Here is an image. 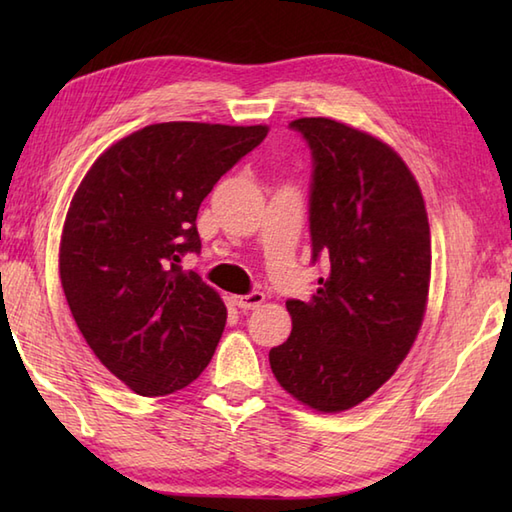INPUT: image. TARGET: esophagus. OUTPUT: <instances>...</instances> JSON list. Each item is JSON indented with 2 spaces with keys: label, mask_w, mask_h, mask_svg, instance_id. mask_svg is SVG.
<instances>
[{
  "label": "esophagus",
  "mask_w": 512,
  "mask_h": 512,
  "mask_svg": "<svg viewBox=\"0 0 512 512\" xmlns=\"http://www.w3.org/2000/svg\"><path fill=\"white\" fill-rule=\"evenodd\" d=\"M264 292H248V295H242V297H233L235 306L242 308V310H255L264 303Z\"/></svg>",
  "instance_id": "1"
}]
</instances>
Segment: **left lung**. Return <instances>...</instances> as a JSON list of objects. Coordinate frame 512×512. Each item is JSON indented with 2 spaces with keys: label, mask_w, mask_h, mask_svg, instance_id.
I'll use <instances>...</instances> for the list:
<instances>
[{
  "label": "left lung",
  "mask_w": 512,
  "mask_h": 512,
  "mask_svg": "<svg viewBox=\"0 0 512 512\" xmlns=\"http://www.w3.org/2000/svg\"><path fill=\"white\" fill-rule=\"evenodd\" d=\"M312 151V264L328 277L288 299L292 332L270 350L279 385L323 413L356 407L405 361L427 310L431 233L416 178L394 149L332 118L290 123Z\"/></svg>",
  "instance_id": "1"
}]
</instances>
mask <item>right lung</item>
I'll return each mask as SVG.
<instances>
[{
  "label": "right lung",
  "mask_w": 512,
  "mask_h": 512,
  "mask_svg": "<svg viewBox=\"0 0 512 512\" xmlns=\"http://www.w3.org/2000/svg\"><path fill=\"white\" fill-rule=\"evenodd\" d=\"M266 125H147L96 158L65 215L59 273L96 358L140 396L184 389L209 365L226 323L220 295L182 255L215 182Z\"/></svg>",
  "instance_id": "add662e5"
}]
</instances>
